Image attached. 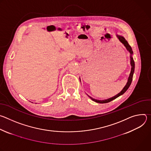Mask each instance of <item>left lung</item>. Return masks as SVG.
<instances>
[{
    "instance_id": "8db88e82",
    "label": "left lung",
    "mask_w": 151,
    "mask_h": 151,
    "mask_svg": "<svg viewBox=\"0 0 151 151\" xmlns=\"http://www.w3.org/2000/svg\"><path fill=\"white\" fill-rule=\"evenodd\" d=\"M116 37H118V39H119V40L122 43V44L124 45V46L125 47V48L127 49V50L130 52V64H131V66H132V68H131V72H130V75H129V77L128 78V81H127V82L126 83V85H125V87L123 88V89L121 90V91L120 93H119L118 94H117L116 96L111 97V98H109V99H105V100H97V99H93V97H90V96H88L87 94V96L93 101H94L96 103H108V102H110L111 101H112L113 100L116 99L117 97H119L120 96L122 95L124 93H125V91L128 89L129 87H130L131 83H132V80H133V74H134V68H135V64H134V60H133V58L132 57V55L133 54V50H132V47H130V45L128 44V42L125 40V39L124 38V37H123L122 36H121V35H116ZM81 81V80H80Z\"/></svg>"
}]
</instances>
